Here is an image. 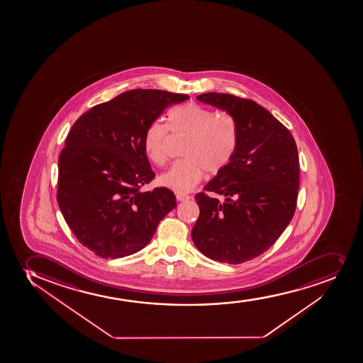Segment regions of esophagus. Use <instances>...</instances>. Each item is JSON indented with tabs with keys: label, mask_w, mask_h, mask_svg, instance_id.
<instances>
[{
	"label": "esophagus",
	"mask_w": 363,
	"mask_h": 363,
	"mask_svg": "<svg viewBox=\"0 0 363 363\" xmlns=\"http://www.w3.org/2000/svg\"><path fill=\"white\" fill-rule=\"evenodd\" d=\"M176 199H177V201H184V200L191 199V196L186 194H176Z\"/></svg>",
	"instance_id": "1"
}]
</instances>
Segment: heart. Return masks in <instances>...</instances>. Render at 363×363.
Returning <instances> with one entry per match:
<instances>
[{
  "label": "heart",
  "mask_w": 363,
  "mask_h": 363,
  "mask_svg": "<svg viewBox=\"0 0 363 363\" xmlns=\"http://www.w3.org/2000/svg\"><path fill=\"white\" fill-rule=\"evenodd\" d=\"M167 120L168 127L152 122L146 128L144 150L148 160L157 165L167 163L169 130L176 137L187 138V141L182 150L184 160L160 175L162 186L186 193L199 184L205 172L219 175L230 165L238 146V127L233 117L188 103L169 110Z\"/></svg>",
  "instance_id": "heart-1"
}]
</instances>
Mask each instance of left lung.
Returning a JSON list of instances; mask_svg holds the SVG:
<instances>
[{
  "mask_svg": "<svg viewBox=\"0 0 363 363\" xmlns=\"http://www.w3.org/2000/svg\"><path fill=\"white\" fill-rule=\"evenodd\" d=\"M200 101L234 118L238 146L230 165L205 186L225 195L220 203L205 191L195 195L199 218L191 230L196 248L219 262L242 264L272 246L293 219L300 162L291 133L247 98L208 92Z\"/></svg>",
  "mask_w": 363,
  "mask_h": 363,
  "instance_id": "left-lung-1",
  "label": "left lung"
}]
</instances>
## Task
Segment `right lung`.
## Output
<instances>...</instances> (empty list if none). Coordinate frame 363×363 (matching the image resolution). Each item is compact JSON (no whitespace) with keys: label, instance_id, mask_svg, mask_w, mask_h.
Masks as SVG:
<instances>
[{"label":"right lung","instance_id":"obj_1","mask_svg":"<svg viewBox=\"0 0 363 363\" xmlns=\"http://www.w3.org/2000/svg\"><path fill=\"white\" fill-rule=\"evenodd\" d=\"M187 94L127 91L82 113L59 158L57 203L75 238L101 257H127L151 241L176 207L168 188L140 191L155 179L146 128Z\"/></svg>","mask_w":363,"mask_h":363}]
</instances>
